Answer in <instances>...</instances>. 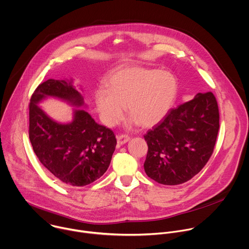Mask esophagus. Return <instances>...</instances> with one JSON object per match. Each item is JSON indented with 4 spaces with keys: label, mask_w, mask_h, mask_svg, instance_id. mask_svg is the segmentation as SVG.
Wrapping results in <instances>:
<instances>
[{
    "label": "esophagus",
    "mask_w": 249,
    "mask_h": 249,
    "mask_svg": "<svg viewBox=\"0 0 249 249\" xmlns=\"http://www.w3.org/2000/svg\"><path fill=\"white\" fill-rule=\"evenodd\" d=\"M130 141V137L127 136V135H119L117 136V143L119 145H122L126 142H128Z\"/></svg>",
    "instance_id": "1"
}]
</instances>
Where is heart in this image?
Instances as JSON below:
<instances>
[{"label": "heart", "instance_id": "1", "mask_svg": "<svg viewBox=\"0 0 249 249\" xmlns=\"http://www.w3.org/2000/svg\"><path fill=\"white\" fill-rule=\"evenodd\" d=\"M99 89L95 103L102 121L107 126L123 117L125 105L133 124L151 127L173 107L178 96L176 76L167 71L125 67L114 71Z\"/></svg>", "mask_w": 249, "mask_h": 249}]
</instances>
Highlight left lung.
Returning <instances> with one entry per match:
<instances>
[{"mask_svg":"<svg viewBox=\"0 0 249 249\" xmlns=\"http://www.w3.org/2000/svg\"><path fill=\"white\" fill-rule=\"evenodd\" d=\"M219 130V110L212 92L198 93L144 135L148 151L146 175L158 183L178 185L190 180L210 160Z\"/></svg>","mask_w":249,"mask_h":249,"instance_id":"1","label":"left lung"}]
</instances>
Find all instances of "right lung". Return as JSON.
<instances>
[{
    "mask_svg": "<svg viewBox=\"0 0 249 249\" xmlns=\"http://www.w3.org/2000/svg\"><path fill=\"white\" fill-rule=\"evenodd\" d=\"M53 97L74 107H84L72 80L48 79L33 93L29 105V138L39 162L58 179L71 186H85L107 170L116 146L113 132L95 122L82 108H73L72 120L59 123L38 106Z\"/></svg>",
    "mask_w": 249,
    "mask_h": 249,
    "instance_id": "obj_1",
    "label": "right lung"
}]
</instances>
